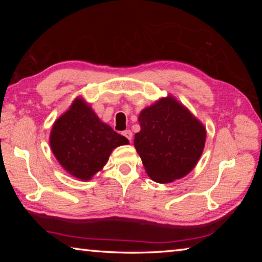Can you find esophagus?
Masks as SVG:
<instances>
[{
  "mask_svg": "<svg viewBox=\"0 0 262 262\" xmlns=\"http://www.w3.org/2000/svg\"><path fill=\"white\" fill-rule=\"evenodd\" d=\"M122 135L126 137V139H128L129 141H132V139H133V133L129 130V129H127V130H125V132H122Z\"/></svg>",
  "mask_w": 262,
  "mask_h": 262,
  "instance_id": "34e87169",
  "label": "esophagus"
}]
</instances>
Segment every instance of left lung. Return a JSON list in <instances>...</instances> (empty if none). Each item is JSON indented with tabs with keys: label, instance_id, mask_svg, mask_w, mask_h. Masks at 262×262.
<instances>
[{
	"label": "left lung",
	"instance_id": "1",
	"mask_svg": "<svg viewBox=\"0 0 262 262\" xmlns=\"http://www.w3.org/2000/svg\"><path fill=\"white\" fill-rule=\"evenodd\" d=\"M134 145L148 176L157 183L180 179L196 165L206 128L172 97L142 111Z\"/></svg>",
	"mask_w": 262,
	"mask_h": 262
}]
</instances>
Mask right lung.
Returning a JSON list of instances; mask_svg holds the SVG:
<instances>
[{
    "instance_id": "1",
    "label": "right lung",
    "mask_w": 262,
    "mask_h": 262,
    "mask_svg": "<svg viewBox=\"0 0 262 262\" xmlns=\"http://www.w3.org/2000/svg\"><path fill=\"white\" fill-rule=\"evenodd\" d=\"M51 148L66 171L82 180H90L101 170L112 150L128 143L101 122L96 113L82 99H76L51 132Z\"/></svg>"
}]
</instances>
